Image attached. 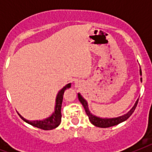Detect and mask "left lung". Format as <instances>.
Instances as JSON below:
<instances>
[{"mask_svg": "<svg viewBox=\"0 0 152 152\" xmlns=\"http://www.w3.org/2000/svg\"><path fill=\"white\" fill-rule=\"evenodd\" d=\"M140 74L142 75V71H141V70H140ZM141 80H142V78H141ZM78 99L79 100H80V103H82L83 107H84V110H85L86 113H87V115L88 116V118H89L91 123H92L93 125H94L95 126L101 127V128L111 127V126H116V125H118L119 123L126 120L128 118H129V116H131L132 114L133 113V112L135 111V108H136L137 107L138 102H139V100H137L136 103H135V104L134 105V107L132 108L131 110H130L128 113L125 114V115H123V116H119V117H117V118H113V119H102V118H99L94 116V115H92V114L90 113L89 110H88V103H87V101H86L84 98L81 96V95H80V94H78Z\"/></svg>", "mask_w": 152, "mask_h": 152, "instance_id": "obj_1", "label": "left lung"}]
</instances>
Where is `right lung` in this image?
Listing matches in <instances>:
<instances>
[{
	"label": "right lung",
	"mask_w": 152,
	"mask_h": 152,
	"mask_svg": "<svg viewBox=\"0 0 152 152\" xmlns=\"http://www.w3.org/2000/svg\"><path fill=\"white\" fill-rule=\"evenodd\" d=\"M71 87V84H68L64 86V88L58 92L56 97V108H55V112L52 113V116L50 117L47 118V119L42 120V121H29L26 120V119H24L23 116H21L20 114L18 115L20 116L21 119L25 121L26 123H29L31 126H35L36 128L41 129L43 130H49L53 129L56 128L57 126L61 123V103H62L63 100V94L64 92V90L67 88H69Z\"/></svg>",
	"instance_id": "right-lung-1"
}]
</instances>
